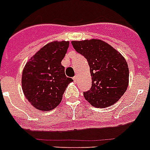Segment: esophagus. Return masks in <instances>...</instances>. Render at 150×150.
Instances as JSON below:
<instances>
[{"mask_svg":"<svg viewBox=\"0 0 150 150\" xmlns=\"http://www.w3.org/2000/svg\"><path fill=\"white\" fill-rule=\"evenodd\" d=\"M77 79H78V76H77V75H75V77L73 78V80H74L75 82H77Z\"/></svg>","mask_w":150,"mask_h":150,"instance_id":"esophagus-1","label":"esophagus"}]
</instances>
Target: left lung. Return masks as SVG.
I'll use <instances>...</instances> for the list:
<instances>
[{"instance_id":"obj_1","label":"left lung","mask_w":150,"mask_h":150,"mask_svg":"<svg viewBox=\"0 0 150 150\" xmlns=\"http://www.w3.org/2000/svg\"><path fill=\"white\" fill-rule=\"evenodd\" d=\"M71 44L87 59L90 68L92 87L83 93L85 99L96 108H105L117 102L127 90L129 82V70L125 57L98 39L71 41Z\"/></svg>"}]
</instances>
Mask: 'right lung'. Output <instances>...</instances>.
<instances>
[{
    "mask_svg": "<svg viewBox=\"0 0 150 150\" xmlns=\"http://www.w3.org/2000/svg\"><path fill=\"white\" fill-rule=\"evenodd\" d=\"M68 41L46 44L27 61L22 75V91L36 109L48 111L60 104L68 85L73 81L61 64Z\"/></svg>",
    "mask_w": 150,
    "mask_h": 150,
    "instance_id": "right-lung-1",
    "label": "right lung"
}]
</instances>
